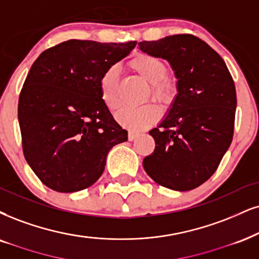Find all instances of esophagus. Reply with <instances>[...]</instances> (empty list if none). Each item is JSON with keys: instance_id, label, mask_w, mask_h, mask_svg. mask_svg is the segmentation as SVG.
<instances>
[{"instance_id": "esophagus-1", "label": "esophagus", "mask_w": 259, "mask_h": 259, "mask_svg": "<svg viewBox=\"0 0 259 259\" xmlns=\"http://www.w3.org/2000/svg\"><path fill=\"white\" fill-rule=\"evenodd\" d=\"M138 136H139V133L132 132V131H130V132H128V140H131V142H132V140H135Z\"/></svg>"}]
</instances>
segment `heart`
<instances>
[{
	"label": "heart",
	"instance_id": "1",
	"mask_svg": "<svg viewBox=\"0 0 259 259\" xmlns=\"http://www.w3.org/2000/svg\"><path fill=\"white\" fill-rule=\"evenodd\" d=\"M130 67L145 81L151 84L154 100L164 105L173 103L177 97V89L173 82L165 79L168 68L159 57L151 54H138L130 61ZM117 80L119 69L113 66L104 72L100 81L102 102L110 110H115L120 105L117 98ZM159 116V108L154 103H150L139 108H122L115 114V120L123 128L137 132L152 126L157 122Z\"/></svg>",
	"mask_w": 259,
	"mask_h": 259
}]
</instances>
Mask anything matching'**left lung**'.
Instances as JSON below:
<instances>
[{"label": "left lung", "instance_id": "left-lung-1", "mask_svg": "<svg viewBox=\"0 0 259 259\" xmlns=\"http://www.w3.org/2000/svg\"><path fill=\"white\" fill-rule=\"evenodd\" d=\"M143 53L167 60L174 71L177 97L150 131L154 152L143 159L155 183L190 191L215 173L233 139L237 92L222 57L192 34L138 43Z\"/></svg>", "mask_w": 259, "mask_h": 259}]
</instances>
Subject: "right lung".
Here are the masks:
<instances>
[{
	"mask_svg": "<svg viewBox=\"0 0 259 259\" xmlns=\"http://www.w3.org/2000/svg\"><path fill=\"white\" fill-rule=\"evenodd\" d=\"M137 41L69 39L44 50L33 62L18 104L22 151L46 186L71 193L103 173L109 150L127 140L102 102L100 81Z\"/></svg>",
	"mask_w": 259,
	"mask_h": 259,
	"instance_id": "obj_1",
	"label": "right lung"
}]
</instances>
